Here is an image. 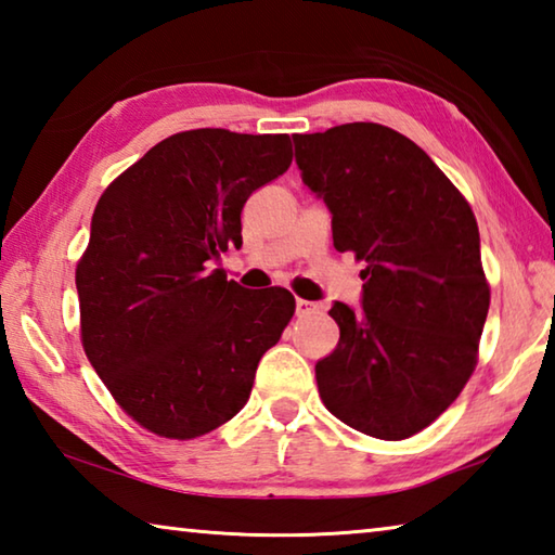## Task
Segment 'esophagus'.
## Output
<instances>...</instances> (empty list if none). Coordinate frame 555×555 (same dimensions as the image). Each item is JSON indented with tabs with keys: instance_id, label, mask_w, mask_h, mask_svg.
Masks as SVG:
<instances>
[{
	"instance_id": "obj_1",
	"label": "esophagus",
	"mask_w": 555,
	"mask_h": 555,
	"mask_svg": "<svg viewBox=\"0 0 555 555\" xmlns=\"http://www.w3.org/2000/svg\"><path fill=\"white\" fill-rule=\"evenodd\" d=\"M318 311V306L311 304V300H304V298H296V315H311Z\"/></svg>"
}]
</instances>
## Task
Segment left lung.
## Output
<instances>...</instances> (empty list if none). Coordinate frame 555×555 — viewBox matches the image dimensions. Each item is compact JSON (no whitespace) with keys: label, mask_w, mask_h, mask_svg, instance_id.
<instances>
[{"label":"left lung","mask_w":555,"mask_h":555,"mask_svg":"<svg viewBox=\"0 0 555 555\" xmlns=\"http://www.w3.org/2000/svg\"><path fill=\"white\" fill-rule=\"evenodd\" d=\"M308 191L333 215L337 251L362 259V306L335 300L340 343L318 360L321 399L360 434L409 438L473 374L490 311L480 230L424 149L374 121L296 134Z\"/></svg>","instance_id":"left-lung-1"}]
</instances>
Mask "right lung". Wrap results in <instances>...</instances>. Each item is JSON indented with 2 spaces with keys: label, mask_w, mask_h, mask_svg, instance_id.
<instances>
[{
  "label": "right lung",
  "mask_w": 555,
  "mask_h": 555,
  "mask_svg": "<svg viewBox=\"0 0 555 555\" xmlns=\"http://www.w3.org/2000/svg\"><path fill=\"white\" fill-rule=\"evenodd\" d=\"M288 134L191 129L158 142L98 201L75 269L82 347L139 426L188 440L247 403L296 311L286 288H242L220 257L257 188L286 173Z\"/></svg>",
  "instance_id": "add662e5"
}]
</instances>
